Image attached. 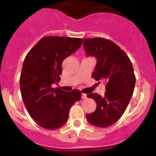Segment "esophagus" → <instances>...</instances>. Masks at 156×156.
I'll return each mask as SVG.
<instances>
[{
  "label": "esophagus",
  "instance_id": "obj_1",
  "mask_svg": "<svg viewBox=\"0 0 156 156\" xmlns=\"http://www.w3.org/2000/svg\"><path fill=\"white\" fill-rule=\"evenodd\" d=\"M81 98H82V99H86V98H87V94H81Z\"/></svg>",
  "mask_w": 156,
  "mask_h": 156
}]
</instances>
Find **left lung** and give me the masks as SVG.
Returning a JSON list of instances; mask_svg holds the SVG:
<instances>
[{"mask_svg": "<svg viewBox=\"0 0 156 156\" xmlns=\"http://www.w3.org/2000/svg\"><path fill=\"white\" fill-rule=\"evenodd\" d=\"M87 56L97 59L92 77L106 84L104 96L88 94L97 103L94 112L87 114L88 122L99 127H106L115 123L125 112L133 95L136 78L128 56L112 41L102 37L84 39Z\"/></svg>", "mask_w": 156, "mask_h": 156, "instance_id": "obj_1", "label": "left lung"}]
</instances>
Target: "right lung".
Returning <instances> with one entry per match:
<instances>
[{
	"mask_svg": "<svg viewBox=\"0 0 156 156\" xmlns=\"http://www.w3.org/2000/svg\"><path fill=\"white\" fill-rule=\"evenodd\" d=\"M82 44L76 37L48 36L26 55L20 75V90L28 112L39 126L56 130L69 119L71 106L81 100L80 91L53 88L62 74V61Z\"/></svg>",
	"mask_w": 156,
	"mask_h": 156,
	"instance_id": "1",
	"label": "right lung"
}]
</instances>
